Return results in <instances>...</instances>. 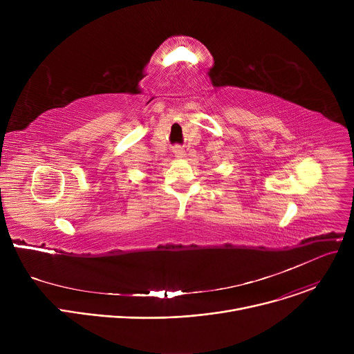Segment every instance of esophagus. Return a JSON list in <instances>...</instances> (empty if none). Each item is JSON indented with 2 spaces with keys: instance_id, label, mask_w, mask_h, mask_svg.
Listing matches in <instances>:
<instances>
[{
  "instance_id": "esophagus-1",
  "label": "esophagus",
  "mask_w": 354,
  "mask_h": 354,
  "mask_svg": "<svg viewBox=\"0 0 354 354\" xmlns=\"http://www.w3.org/2000/svg\"><path fill=\"white\" fill-rule=\"evenodd\" d=\"M174 154H175L176 158H183V157L186 156V154H185V149H183L182 147H179V145L174 147Z\"/></svg>"
}]
</instances>
